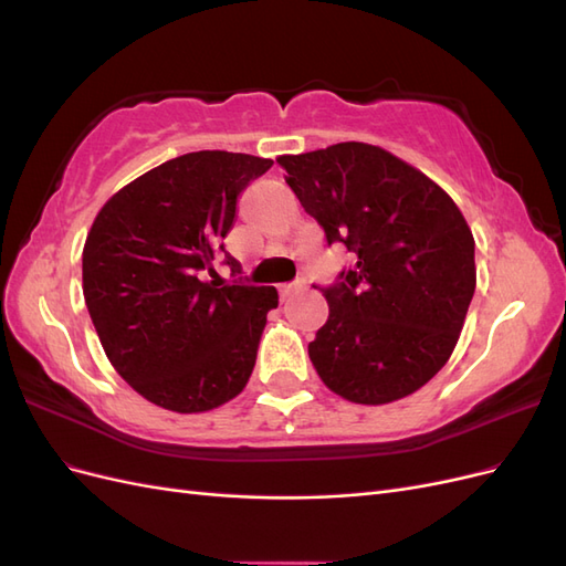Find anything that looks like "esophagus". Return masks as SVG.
Listing matches in <instances>:
<instances>
[{"instance_id":"34e87169","label":"esophagus","mask_w":566,"mask_h":566,"mask_svg":"<svg viewBox=\"0 0 566 566\" xmlns=\"http://www.w3.org/2000/svg\"><path fill=\"white\" fill-rule=\"evenodd\" d=\"M306 285V281L304 279H297V281H293V283H283L279 290H281V297L285 300L287 295H293V293H297V290H302Z\"/></svg>"}]
</instances>
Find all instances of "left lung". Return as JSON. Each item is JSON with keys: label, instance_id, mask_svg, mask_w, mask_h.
Returning <instances> with one entry per match:
<instances>
[{"label": "left lung", "instance_id": "1", "mask_svg": "<svg viewBox=\"0 0 566 566\" xmlns=\"http://www.w3.org/2000/svg\"><path fill=\"white\" fill-rule=\"evenodd\" d=\"M306 214L354 262L318 287L331 316L310 342L325 387L354 403L408 397L449 361L474 295V238L447 191L358 142L281 156Z\"/></svg>", "mask_w": 566, "mask_h": 566}]
</instances>
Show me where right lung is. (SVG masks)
Returning a JSON list of instances; mask_svg holds the SVG:
<instances>
[{
	"mask_svg": "<svg viewBox=\"0 0 566 566\" xmlns=\"http://www.w3.org/2000/svg\"><path fill=\"white\" fill-rule=\"evenodd\" d=\"M273 163L198 150L158 165L101 208L82 252L84 302L123 380L150 403L202 413L248 385L276 287L202 282L226 254L238 198Z\"/></svg>",
	"mask_w": 566,
	"mask_h": 566,
	"instance_id": "right-lung-1",
	"label": "right lung"
}]
</instances>
